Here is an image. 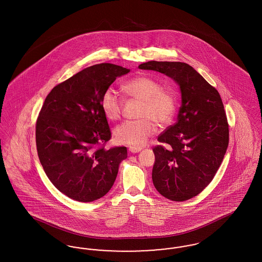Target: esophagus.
I'll return each instance as SVG.
<instances>
[{
	"instance_id": "34e87169",
	"label": "esophagus",
	"mask_w": 262,
	"mask_h": 262,
	"mask_svg": "<svg viewBox=\"0 0 262 262\" xmlns=\"http://www.w3.org/2000/svg\"><path fill=\"white\" fill-rule=\"evenodd\" d=\"M128 151L132 153H137L139 151H141V147H137V146H129Z\"/></svg>"
}]
</instances>
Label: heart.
<instances>
[{
  "label": "heart",
  "mask_w": 262,
  "mask_h": 262,
  "mask_svg": "<svg viewBox=\"0 0 262 262\" xmlns=\"http://www.w3.org/2000/svg\"><path fill=\"white\" fill-rule=\"evenodd\" d=\"M125 94L139 100L142 105L137 121H125L114 129L116 140L121 144L142 146L156 132V125H169L177 109V98L171 90L162 89L156 79L148 75H138L122 85ZM101 108L109 121L118 120L123 110V98L112 88H107L101 98Z\"/></svg>",
  "instance_id": "heart-1"
}]
</instances>
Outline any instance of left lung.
I'll list each match as a JSON object with an SVG mask.
<instances>
[{
  "label": "left lung",
  "mask_w": 262,
  "mask_h": 262,
  "mask_svg": "<svg viewBox=\"0 0 262 262\" xmlns=\"http://www.w3.org/2000/svg\"><path fill=\"white\" fill-rule=\"evenodd\" d=\"M138 68L171 77L182 95L177 122L158 137L167 146L153 148V185L168 200L192 199L210 184L229 144L220 94L186 62L150 61Z\"/></svg>",
  "instance_id": "8db88e82"
}]
</instances>
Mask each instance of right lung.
<instances>
[{
	"instance_id": "1",
	"label": "right lung",
	"mask_w": 262,
	"mask_h": 262,
	"mask_svg": "<svg viewBox=\"0 0 262 262\" xmlns=\"http://www.w3.org/2000/svg\"><path fill=\"white\" fill-rule=\"evenodd\" d=\"M128 73L113 63L94 64L55 86L44 101L36 122L38 157L52 184L72 200L104 196L127 157L125 146L99 145L111 138L102 95Z\"/></svg>"
}]
</instances>
